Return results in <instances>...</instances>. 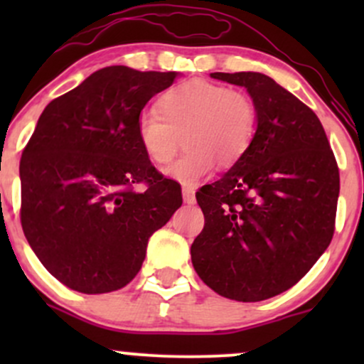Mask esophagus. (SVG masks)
Listing matches in <instances>:
<instances>
[{
    "label": "esophagus",
    "instance_id": "obj_1",
    "mask_svg": "<svg viewBox=\"0 0 364 364\" xmlns=\"http://www.w3.org/2000/svg\"><path fill=\"white\" fill-rule=\"evenodd\" d=\"M183 200L185 203H195V190L191 186H183Z\"/></svg>",
    "mask_w": 364,
    "mask_h": 364
}]
</instances>
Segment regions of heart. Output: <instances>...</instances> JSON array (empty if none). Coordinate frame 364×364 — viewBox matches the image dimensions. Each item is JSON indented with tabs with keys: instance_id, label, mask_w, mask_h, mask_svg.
Segmentation results:
<instances>
[{
	"instance_id": "1",
	"label": "heart",
	"mask_w": 364,
	"mask_h": 364,
	"mask_svg": "<svg viewBox=\"0 0 364 364\" xmlns=\"http://www.w3.org/2000/svg\"><path fill=\"white\" fill-rule=\"evenodd\" d=\"M257 123V106L248 94L223 83L190 80L159 99V112H141L136 133L141 149L157 166L171 162L183 136L185 154L166 174L193 186L212 173L214 161L223 168L235 166L252 147Z\"/></svg>"
}]
</instances>
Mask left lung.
<instances>
[{"label":"left lung","mask_w":364,"mask_h":364,"mask_svg":"<svg viewBox=\"0 0 364 364\" xmlns=\"http://www.w3.org/2000/svg\"><path fill=\"white\" fill-rule=\"evenodd\" d=\"M210 77L246 87L258 124L248 152L196 193L205 225L191 262L217 294L263 301L303 279L332 241L339 168L318 116L272 78Z\"/></svg>","instance_id":"left-lung-1"}]
</instances>
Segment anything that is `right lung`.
<instances>
[{
    "mask_svg": "<svg viewBox=\"0 0 364 364\" xmlns=\"http://www.w3.org/2000/svg\"><path fill=\"white\" fill-rule=\"evenodd\" d=\"M176 72L107 66L46 106L20 161V223L41 263L70 289L118 291L181 188L141 149L136 121Z\"/></svg>",
    "mask_w": 364,
    "mask_h": 364,
    "instance_id": "1",
    "label": "right lung"
}]
</instances>
